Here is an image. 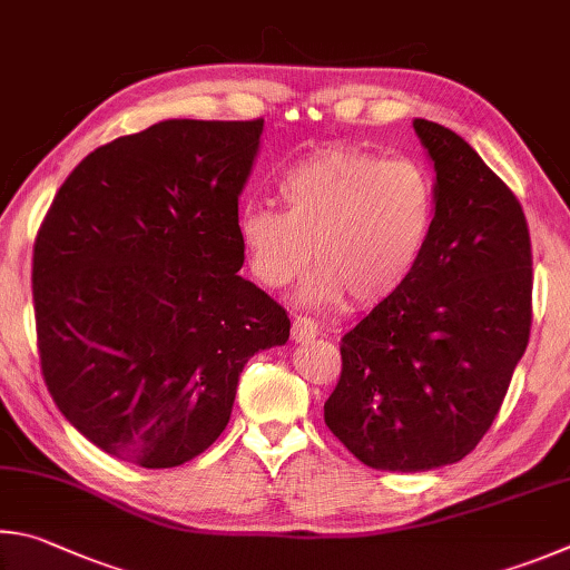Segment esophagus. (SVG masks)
Here are the masks:
<instances>
[{
  "mask_svg": "<svg viewBox=\"0 0 570 570\" xmlns=\"http://www.w3.org/2000/svg\"><path fill=\"white\" fill-rule=\"evenodd\" d=\"M291 335H293L295 343H305V341H311V337L317 335V325H315V321H311V317L297 315L293 321Z\"/></svg>",
  "mask_w": 570,
  "mask_h": 570,
  "instance_id": "34e87169",
  "label": "esophagus"
}]
</instances>
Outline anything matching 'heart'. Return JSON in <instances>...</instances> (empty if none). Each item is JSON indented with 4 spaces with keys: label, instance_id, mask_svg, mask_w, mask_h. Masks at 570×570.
I'll return each instance as SVG.
<instances>
[{
    "label": "heart",
    "instance_id": "heart-1",
    "mask_svg": "<svg viewBox=\"0 0 570 570\" xmlns=\"http://www.w3.org/2000/svg\"><path fill=\"white\" fill-rule=\"evenodd\" d=\"M285 209L249 203L237 213L245 263L269 291L291 285L313 259L301 301L351 297L373 305L401 291L421 259L435 217V185L413 157L347 145L313 149L279 175Z\"/></svg>",
    "mask_w": 570,
    "mask_h": 570
}]
</instances>
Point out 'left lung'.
Returning a JSON list of instances; mask_svg holds the SVG:
<instances>
[{
    "instance_id": "obj_1",
    "label": "left lung",
    "mask_w": 570,
    "mask_h": 570,
    "mask_svg": "<svg viewBox=\"0 0 570 570\" xmlns=\"http://www.w3.org/2000/svg\"><path fill=\"white\" fill-rule=\"evenodd\" d=\"M435 217L401 291L343 337L325 425L357 461L417 473L458 463L495 421L531 335L523 207L461 135L413 119Z\"/></svg>"
}]
</instances>
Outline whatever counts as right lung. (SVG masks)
<instances>
[{"mask_svg": "<svg viewBox=\"0 0 570 570\" xmlns=\"http://www.w3.org/2000/svg\"><path fill=\"white\" fill-rule=\"evenodd\" d=\"M263 119H165L97 147L39 227L32 297L47 391L89 443L142 468L207 451L291 317L237 269V197Z\"/></svg>", "mask_w": 570, "mask_h": 570, "instance_id": "add662e5", "label": "right lung"}]
</instances>
